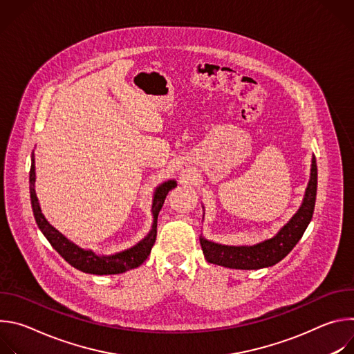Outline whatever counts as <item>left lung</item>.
Here are the masks:
<instances>
[{
    "mask_svg": "<svg viewBox=\"0 0 354 354\" xmlns=\"http://www.w3.org/2000/svg\"><path fill=\"white\" fill-rule=\"evenodd\" d=\"M317 161L313 156L310 180L301 206L277 234L269 239L255 245H223L200 235V245L206 261L218 266L241 270L263 269L279 263L297 245L313 218L317 198Z\"/></svg>",
    "mask_w": 354,
    "mask_h": 354,
    "instance_id": "8db88e82",
    "label": "left lung"
}]
</instances>
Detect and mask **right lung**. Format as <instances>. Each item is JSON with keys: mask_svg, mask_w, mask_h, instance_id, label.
Instances as JSON below:
<instances>
[{"mask_svg": "<svg viewBox=\"0 0 354 354\" xmlns=\"http://www.w3.org/2000/svg\"><path fill=\"white\" fill-rule=\"evenodd\" d=\"M35 182H36L35 154H32V167L29 172V190H30L32 210H33V216L37 227L40 228L43 235L47 238L50 245H52L71 266H74L75 269L84 273L100 274V276L119 274L130 269H136L148 258L157 238V220H158L160 210L162 209L168 192L176 187V180L174 179H169L156 187L154 197H153V207H151V213H153V218H154L153 227H151L149 232L140 242L113 255H97L93 250L82 249L74 242H71L68 238H66L59 230H56L46 220L39 205V198L36 196Z\"/></svg>", "mask_w": 354, "mask_h": 354, "instance_id": "add662e5", "label": "right lung"}]
</instances>
